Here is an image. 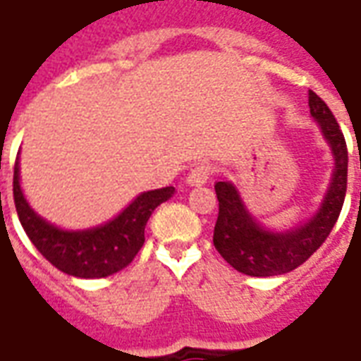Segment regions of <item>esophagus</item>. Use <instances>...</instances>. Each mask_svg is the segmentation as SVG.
Returning <instances> with one entry per match:
<instances>
[{
	"instance_id": "1",
	"label": "esophagus",
	"mask_w": 361,
	"mask_h": 361,
	"mask_svg": "<svg viewBox=\"0 0 361 361\" xmlns=\"http://www.w3.org/2000/svg\"><path fill=\"white\" fill-rule=\"evenodd\" d=\"M212 173H214V166L209 164V162H201V164L191 168V172L188 176V183H191V185H203V183L211 180Z\"/></svg>"
}]
</instances>
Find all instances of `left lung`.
I'll use <instances>...</instances> for the list:
<instances>
[{
	"mask_svg": "<svg viewBox=\"0 0 361 361\" xmlns=\"http://www.w3.org/2000/svg\"><path fill=\"white\" fill-rule=\"evenodd\" d=\"M307 98L311 116L321 126L326 141L331 142L336 160L329 193L313 220L284 234L267 232L247 214L232 183H214V191L219 197V219L214 224L212 242L224 261L243 274L274 276L303 265L329 238L342 211L348 181L346 141L329 106L313 90H310Z\"/></svg>",
	"mask_w": 361,
	"mask_h": 361,
	"instance_id": "1",
	"label": "left lung"
}]
</instances>
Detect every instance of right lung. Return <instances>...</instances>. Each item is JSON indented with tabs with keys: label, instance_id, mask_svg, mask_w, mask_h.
I'll return each mask as SVG.
<instances>
[{
	"label": "right lung",
	"instance_id": "1",
	"mask_svg": "<svg viewBox=\"0 0 361 361\" xmlns=\"http://www.w3.org/2000/svg\"><path fill=\"white\" fill-rule=\"evenodd\" d=\"M173 195V188L147 191L108 224L85 232H66L51 226L28 207L19 185V158L13 172V199L28 240L42 257L77 279H104L126 269L145 243V226L158 204Z\"/></svg>",
	"mask_w": 361,
	"mask_h": 361
}]
</instances>
